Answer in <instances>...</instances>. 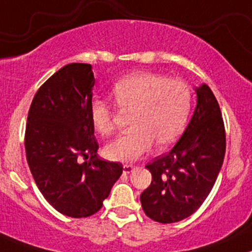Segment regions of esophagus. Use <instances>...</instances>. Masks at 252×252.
Here are the masks:
<instances>
[{"label": "esophagus", "instance_id": "1", "mask_svg": "<svg viewBox=\"0 0 252 252\" xmlns=\"http://www.w3.org/2000/svg\"><path fill=\"white\" fill-rule=\"evenodd\" d=\"M134 170H135V166H132V165H124L123 166V173H126V175L132 172Z\"/></svg>", "mask_w": 252, "mask_h": 252}]
</instances>
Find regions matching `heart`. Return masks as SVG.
<instances>
[{
	"instance_id": "obj_1",
	"label": "heart",
	"mask_w": 252,
	"mask_h": 252,
	"mask_svg": "<svg viewBox=\"0 0 252 252\" xmlns=\"http://www.w3.org/2000/svg\"><path fill=\"white\" fill-rule=\"evenodd\" d=\"M112 96L120 109L132 112L131 131L110 143L105 151L107 158L116 161H135L148 153L154 143L159 151L171 147L183 132L191 109V90L187 82L151 71H136L118 80L112 87ZM90 113L96 131L112 134L111 105L94 99Z\"/></svg>"
}]
</instances>
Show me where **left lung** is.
<instances>
[{
  "label": "left lung",
  "mask_w": 252,
  "mask_h": 252,
  "mask_svg": "<svg viewBox=\"0 0 252 252\" xmlns=\"http://www.w3.org/2000/svg\"><path fill=\"white\" fill-rule=\"evenodd\" d=\"M197 104L175 147L147 167L152 183L141 193L146 215L172 223L193 214L217 181L226 151L223 121L217 98L206 84L195 87Z\"/></svg>",
  "instance_id": "1"
}]
</instances>
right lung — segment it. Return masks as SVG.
I'll return each mask as SVG.
<instances>
[{
	"mask_svg": "<svg viewBox=\"0 0 252 252\" xmlns=\"http://www.w3.org/2000/svg\"><path fill=\"white\" fill-rule=\"evenodd\" d=\"M92 65L70 63L35 93L27 117L25 149L30 170L45 200L70 218L96 213L123 172L121 162L96 157L91 121ZM80 156H91L80 164Z\"/></svg>",
	"mask_w": 252,
	"mask_h": 252,
	"instance_id": "obj_1",
	"label": "right lung"
}]
</instances>
